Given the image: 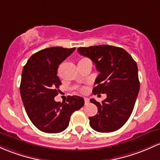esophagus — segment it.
Listing matches in <instances>:
<instances>
[{"label": "esophagus", "mask_w": 160, "mask_h": 160, "mask_svg": "<svg viewBox=\"0 0 160 160\" xmlns=\"http://www.w3.org/2000/svg\"><path fill=\"white\" fill-rule=\"evenodd\" d=\"M84 101H85V104L87 105L89 103V99L88 98H84Z\"/></svg>", "instance_id": "34e87169"}]
</instances>
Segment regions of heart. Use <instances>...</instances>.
<instances>
[{"mask_svg": "<svg viewBox=\"0 0 160 160\" xmlns=\"http://www.w3.org/2000/svg\"><path fill=\"white\" fill-rule=\"evenodd\" d=\"M81 91H82V92H85V91H86V89H85V88L81 89Z\"/></svg>", "mask_w": 160, "mask_h": 160, "instance_id": "b5f03b06", "label": "heart"}]
</instances>
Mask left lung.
I'll return each mask as SVG.
<instances>
[{"instance_id": "1", "label": "left lung", "mask_w": 160, "mask_h": 160, "mask_svg": "<svg viewBox=\"0 0 160 160\" xmlns=\"http://www.w3.org/2000/svg\"><path fill=\"white\" fill-rule=\"evenodd\" d=\"M79 54L88 57L99 72L92 93H106L101 103L91 99L98 112L89 117L91 128L98 132L108 133L118 130L132 113L140 89L137 63L124 49L100 45L80 47Z\"/></svg>"}]
</instances>
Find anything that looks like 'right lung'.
Instances as JSON below:
<instances>
[{"instance_id": "right-lung-1", "label": "right lung", "mask_w": 160, "mask_h": 160, "mask_svg": "<svg viewBox=\"0 0 160 160\" xmlns=\"http://www.w3.org/2000/svg\"><path fill=\"white\" fill-rule=\"evenodd\" d=\"M75 48L52 47L42 49L29 58L22 72L20 96L27 115L38 130L45 133H60L69 124L72 114L80 109L84 99L68 96L67 102H55L61 82L58 68Z\"/></svg>"}]
</instances>
